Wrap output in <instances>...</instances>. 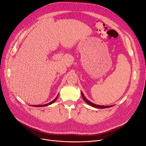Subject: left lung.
<instances>
[{"mask_svg":"<svg viewBox=\"0 0 146 146\" xmlns=\"http://www.w3.org/2000/svg\"><path fill=\"white\" fill-rule=\"evenodd\" d=\"M81 92H82V98H83V100H85V102L87 104H88V105H90V106H91V107H94V108H102V109H103V108H110V107H113V105H109V106H104V105H96V104H93V103H92V102H91L90 101V100H88L85 97V96H84V94H83V92L81 91Z\"/></svg>","mask_w":146,"mask_h":146,"instance_id":"obj_1","label":"left lung"}]
</instances>
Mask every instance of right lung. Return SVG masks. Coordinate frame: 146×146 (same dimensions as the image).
<instances>
[{
    "instance_id": "right-lung-1",
    "label": "right lung",
    "mask_w": 146,
    "mask_h": 146,
    "mask_svg": "<svg viewBox=\"0 0 146 146\" xmlns=\"http://www.w3.org/2000/svg\"><path fill=\"white\" fill-rule=\"evenodd\" d=\"M58 94L57 95V96L56 97V98L54 99V100H53L52 102H49V103H48V104H44V105H33V107H46V106H48V105H51V104H52L53 103H54L56 101V100L57 99V98H58ZM32 106V105H31Z\"/></svg>"
}]
</instances>
